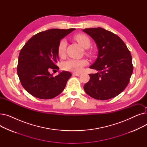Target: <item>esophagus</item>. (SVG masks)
I'll return each instance as SVG.
<instances>
[{"label": "esophagus", "mask_w": 147, "mask_h": 147, "mask_svg": "<svg viewBox=\"0 0 147 147\" xmlns=\"http://www.w3.org/2000/svg\"><path fill=\"white\" fill-rule=\"evenodd\" d=\"M73 74H74V76H80V75L81 74V73H76V72H74V73H73Z\"/></svg>", "instance_id": "34e87169"}]
</instances>
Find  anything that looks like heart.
<instances>
[{
    "label": "heart",
    "mask_w": 147,
    "mask_h": 147,
    "mask_svg": "<svg viewBox=\"0 0 147 147\" xmlns=\"http://www.w3.org/2000/svg\"><path fill=\"white\" fill-rule=\"evenodd\" d=\"M74 39L80 44L83 48H88L90 47L91 45V42L89 37L84 34H78L73 36ZM67 42L65 38L61 39L58 45L57 48L58 55L59 57L63 58L65 56L67 51ZM87 53L90 55L91 54L90 52H87ZM88 64V61L86 59H70L67 61L63 65V68L65 70L71 71L74 72H80L82 70L83 68L87 65Z\"/></svg>",
    "instance_id": "heart-1"
}]
</instances>
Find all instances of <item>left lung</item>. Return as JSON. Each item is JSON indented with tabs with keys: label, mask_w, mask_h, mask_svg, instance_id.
<instances>
[{
	"label": "left lung",
	"mask_w": 147,
	"mask_h": 147,
	"mask_svg": "<svg viewBox=\"0 0 147 147\" xmlns=\"http://www.w3.org/2000/svg\"><path fill=\"white\" fill-rule=\"evenodd\" d=\"M95 40L98 48V58L90 68L98 71L89 74L90 80L84 90L90 96L106 100L119 95L127 86L134 67L126 45L115 34L102 28L83 30Z\"/></svg>",
	"instance_id": "obj_1"
}]
</instances>
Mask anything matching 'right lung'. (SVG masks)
Wrapping results in <instances>:
<instances>
[{
	"mask_svg": "<svg viewBox=\"0 0 147 147\" xmlns=\"http://www.w3.org/2000/svg\"><path fill=\"white\" fill-rule=\"evenodd\" d=\"M75 28L49 29L38 33L27 42L20 52L17 74L22 86L34 97L55 98L64 89L71 74L62 71L53 76L51 69L58 70V45L61 38Z\"/></svg>",
	"mask_w": 147,
	"mask_h": 147,
	"instance_id": "1",
	"label": "right lung"
}]
</instances>
